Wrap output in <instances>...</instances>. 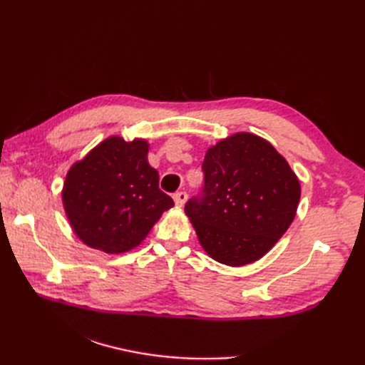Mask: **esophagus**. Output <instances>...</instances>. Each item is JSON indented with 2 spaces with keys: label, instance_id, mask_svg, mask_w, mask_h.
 Instances as JSON below:
<instances>
[{
  "label": "esophagus",
  "instance_id": "1",
  "mask_svg": "<svg viewBox=\"0 0 365 365\" xmlns=\"http://www.w3.org/2000/svg\"><path fill=\"white\" fill-rule=\"evenodd\" d=\"M187 199H188V195L185 191H178L174 195V202L177 207H183L185 202H187Z\"/></svg>",
  "mask_w": 365,
  "mask_h": 365
}]
</instances>
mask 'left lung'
Returning a JSON list of instances; mask_svg holds the SVG:
<instances>
[{
  "label": "left lung",
  "mask_w": 365,
  "mask_h": 365,
  "mask_svg": "<svg viewBox=\"0 0 365 365\" xmlns=\"http://www.w3.org/2000/svg\"><path fill=\"white\" fill-rule=\"evenodd\" d=\"M204 187L185 204L212 259L242 267L263 257L297 215L298 177L265 139L237 133L207 150Z\"/></svg>",
  "instance_id": "8db88e82"
}]
</instances>
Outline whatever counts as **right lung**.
Returning a JSON list of instances; mask_svg holds the SVG:
<instances>
[{
  "instance_id": "add662e5",
  "label": "right lung",
  "mask_w": 365,
  "mask_h": 365,
  "mask_svg": "<svg viewBox=\"0 0 365 365\" xmlns=\"http://www.w3.org/2000/svg\"><path fill=\"white\" fill-rule=\"evenodd\" d=\"M144 139L111 136L68 170L63 202L83 243L108 254L133 250L174 200L158 188Z\"/></svg>"
}]
</instances>
